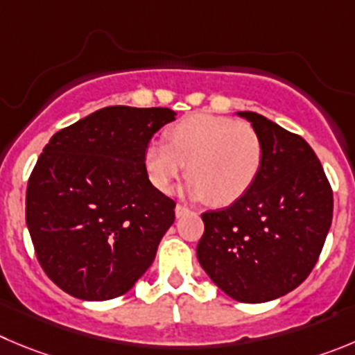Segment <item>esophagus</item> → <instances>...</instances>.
Masks as SVG:
<instances>
[{"label":"esophagus","instance_id":"34e87169","mask_svg":"<svg viewBox=\"0 0 355 355\" xmlns=\"http://www.w3.org/2000/svg\"><path fill=\"white\" fill-rule=\"evenodd\" d=\"M187 211H189V208L185 207V205H180V203H178L177 207H175V214H177V217H182V215L187 214Z\"/></svg>","mask_w":355,"mask_h":355}]
</instances>
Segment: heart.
Listing matches in <instances>:
<instances>
[{"label": "heart", "instance_id": "obj_1", "mask_svg": "<svg viewBox=\"0 0 355 355\" xmlns=\"http://www.w3.org/2000/svg\"><path fill=\"white\" fill-rule=\"evenodd\" d=\"M166 144H150L144 162L148 180L168 193L187 162L191 196L230 205L252 187L263 164V140L248 122L211 114L182 119L164 132Z\"/></svg>", "mask_w": 355, "mask_h": 355}]
</instances>
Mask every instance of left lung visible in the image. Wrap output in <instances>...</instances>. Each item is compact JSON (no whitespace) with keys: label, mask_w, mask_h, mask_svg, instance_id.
<instances>
[{"label":"left lung","mask_w":355,"mask_h":355,"mask_svg":"<svg viewBox=\"0 0 355 355\" xmlns=\"http://www.w3.org/2000/svg\"><path fill=\"white\" fill-rule=\"evenodd\" d=\"M263 140L256 182L233 205L201 215L198 261L218 289L264 303L296 289L319 261L333 220V189L312 147L254 112Z\"/></svg>","instance_id":"left-lung-1"}]
</instances>
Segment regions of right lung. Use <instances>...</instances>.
Instances as JSON below:
<instances>
[{
	"label": "right lung",
	"mask_w": 355,
	"mask_h": 355,
	"mask_svg": "<svg viewBox=\"0 0 355 355\" xmlns=\"http://www.w3.org/2000/svg\"><path fill=\"white\" fill-rule=\"evenodd\" d=\"M170 108L107 107L62 128L36 161L26 223L36 259L69 296L128 293L175 220V201L148 180L144 155Z\"/></svg>",
	"instance_id": "obj_1"
}]
</instances>
